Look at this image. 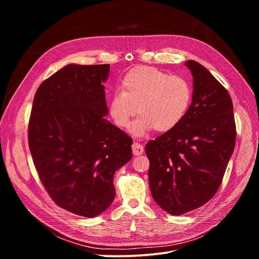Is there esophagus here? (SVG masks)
<instances>
[{
	"label": "esophagus",
	"mask_w": 259,
	"mask_h": 259,
	"mask_svg": "<svg viewBox=\"0 0 259 259\" xmlns=\"http://www.w3.org/2000/svg\"><path fill=\"white\" fill-rule=\"evenodd\" d=\"M132 151H133V154L135 156H140L142 153H143V145L138 143V142H134L132 144Z\"/></svg>",
	"instance_id": "34e87169"
}]
</instances>
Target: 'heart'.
Segmentation results:
<instances>
[{"instance_id": "heart-1", "label": "heart", "mask_w": 259, "mask_h": 259, "mask_svg": "<svg viewBox=\"0 0 259 259\" xmlns=\"http://www.w3.org/2000/svg\"><path fill=\"white\" fill-rule=\"evenodd\" d=\"M193 98L190 82L180 76L151 66L131 69L122 81V90L117 89L109 98L108 109L115 123L126 128L132 117L131 132L136 136L156 129L166 132L175 128L187 115Z\"/></svg>"}]
</instances>
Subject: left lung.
<instances>
[{
	"instance_id": "obj_1",
	"label": "left lung",
	"mask_w": 259,
	"mask_h": 259,
	"mask_svg": "<svg viewBox=\"0 0 259 259\" xmlns=\"http://www.w3.org/2000/svg\"><path fill=\"white\" fill-rule=\"evenodd\" d=\"M193 100L173 129L145 145L156 203L172 215L195 210L217 193L236 144L234 108L228 90L195 60Z\"/></svg>"
}]
</instances>
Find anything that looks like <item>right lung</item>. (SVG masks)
Wrapping results in <instances>:
<instances>
[{"label": "right lung", "mask_w": 259, "mask_h": 259, "mask_svg": "<svg viewBox=\"0 0 259 259\" xmlns=\"http://www.w3.org/2000/svg\"><path fill=\"white\" fill-rule=\"evenodd\" d=\"M109 64H68L36 90L28 146L36 172L60 208L95 217L115 199L114 175L132 158V139L108 122L103 82Z\"/></svg>", "instance_id": "add662e5"}]
</instances>
